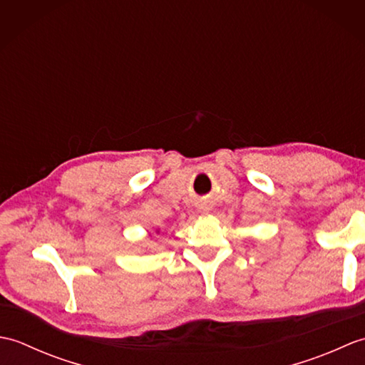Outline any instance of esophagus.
I'll list each match as a JSON object with an SVG mask.
<instances>
[{"label": "esophagus", "instance_id": "esophagus-1", "mask_svg": "<svg viewBox=\"0 0 365 365\" xmlns=\"http://www.w3.org/2000/svg\"><path fill=\"white\" fill-rule=\"evenodd\" d=\"M212 210H213V207H212L210 202H208V200H202V202L197 204V212L199 213L207 215V213H210Z\"/></svg>", "mask_w": 365, "mask_h": 365}]
</instances>
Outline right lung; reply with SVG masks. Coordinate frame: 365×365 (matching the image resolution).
<instances>
[{"label":"right lung","mask_w":365,"mask_h":365,"mask_svg":"<svg viewBox=\"0 0 365 365\" xmlns=\"http://www.w3.org/2000/svg\"><path fill=\"white\" fill-rule=\"evenodd\" d=\"M157 232H158V230H157Z\"/></svg>","instance_id":"right-lung-1"}]
</instances>
